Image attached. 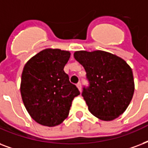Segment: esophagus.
<instances>
[{
	"label": "esophagus",
	"instance_id": "1",
	"mask_svg": "<svg viewBox=\"0 0 148 148\" xmlns=\"http://www.w3.org/2000/svg\"><path fill=\"white\" fill-rule=\"evenodd\" d=\"M77 88L79 89V91L81 92V91H82V84H81V82H78V83L77 84Z\"/></svg>",
	"mask_w": 148,
	"mask_h": 148
}]
</instances>
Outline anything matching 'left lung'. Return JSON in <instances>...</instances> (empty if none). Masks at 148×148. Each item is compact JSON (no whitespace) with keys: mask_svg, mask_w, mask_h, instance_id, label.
Wrapping results in <instances>:
<instances>
[{"mask_svg":"<svg viewBox=\"0 0 148 148\" xmlns=\"http://www.w3.org/2000/svg\"><path fill=\"white\" fill-rule=\"evenodd\" d=\"M74 56L84 66L89 82L82 96L97 118L111 121L123 114L134 92L131 67L116 55L102 50L76 51Z\"/></svg>","mask_w":148,"mask_h":148,"instance_id":"left-lung-1","label":"left lung"}]
</instances>
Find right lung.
Wrapping results in <instances>:
<instances>
[{
	"label": "right lung",
	"instance_id": "add662e5",
	"mask_svg": "<svg viewBox=\"0 0 148 148\" xmlns=\"http://www.w3.org/2000/svg\"><path fill=\"white\" fill-rule=\"evenodd\" d=\"M71 53L46 49L27 62L21 74V99L30 116L42 126L55 127L69 115L80 92L69 81L64 66Z\"/></svg>",
	"mask_w": 148,
	"mask_h": 148
}]
</instances>
